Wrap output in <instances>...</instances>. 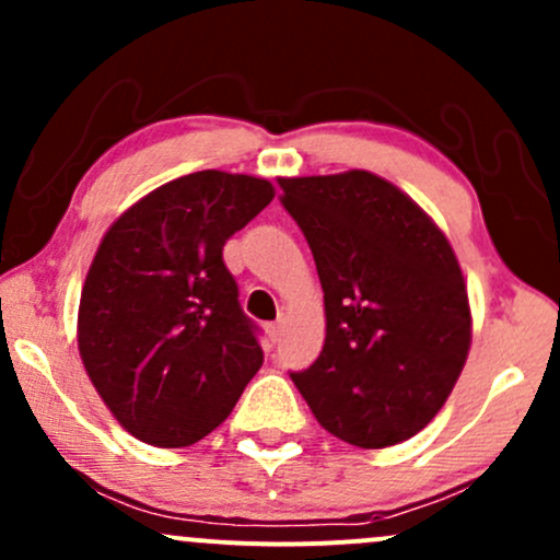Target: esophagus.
<instances>
[{
  "mask_svg": "<svg viewBox=\"0 0 560 560\" xmlns=\"http://www.w3.org/2000/svg\"><path fill=\"white\" fill-rule=\"evenodd\" d=\"M266 331H268V337H271V342H279V337H281V320H276V324H268Z\"/></svg>",
  "mask_w": 560,
  "mask_h": 560,
  "instance_id": "esophagus-1",
  "label": "esophagus"
}]
</instances>
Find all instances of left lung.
<instances>
[{"instance_id":"left-lung-1","label":"left lung","mask_w":560,"mask_h":560,"mask_svg":"<svg viewBox=\"0 0 560 560\" xmlns=\"http://www.w3.org/2000/svg\"><path fill=\"white\" fill-rule=\"evenodd\" d=\"M279 186L326 311L324 350L292 382L320 427L350 445L410 440L445 405L471 347L453 247L413 199L369 171Z\"/></svg>"}]
</instances>
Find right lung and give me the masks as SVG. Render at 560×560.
<instances>
[{
    "label": "right lung",
    "instance_id": "add662e5",
    "mask_svg": "<svg viewBox=\"0 0 560 560\" xmlns=\"http://www.w3.org/2000/svg\"><path fill=\"white\" fill-rule=\"evenodd\" d=\"M273 199L266 178L197 171L141 197L102 236L79 305L83 369L126 432L195 445L262 365L223 244Z\"/></svg>",
    "mask_w": 560,
    "mask_h": 560
}]
</instances>
